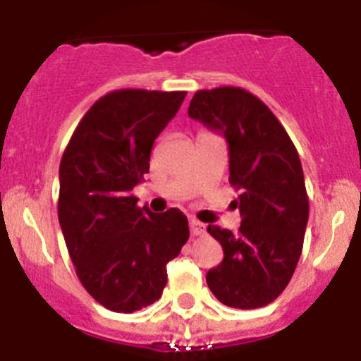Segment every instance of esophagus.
I'll return each instance as SVG.
<instances>
[{"instance_id": "esophagus-1", "label": "esophagus", "mask_w": 361, "mask_h": 361, "mask_svg": "<svg viewBox=\"0 0 361 361\" xmlns=\"http://www.w3.org/2000/svg\"><path fill=\"white\" fill-rule=\"evenodd\" d=\"M190 231L193 237H200V235H204V233H206V226H204L202 222H199V220L191 219L190 220Z\"/></svg>"}]
</instances>
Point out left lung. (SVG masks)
<instances>
[{"instance_id": "obj_1", "label": "left lung", "mask_w": 361, "mask_h": 361, "mask_svg": "<svg viewBox=\"0 0 361 361\" xmlns=\"http://www.w3.org/2000/svg\"><path fill=\"white\" fill-rule=\"evenodd\" d=\"M188 116L226 137L238 191L231 204L242 216L237 235L208 226L224 250L208 288L229 307H264L288 288L304 247L309 199L298 152L275 114L238 86L195 92Z\"/></svg>"}]
</instances>
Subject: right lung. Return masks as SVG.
<instances>
[{
	"label": "right lung",
	"instance_id": "1",
	"mask_svg": "<svg viewBox=\"0 0 361 361\" xmlns=\"http://www.w3.org/2000/svg\"><path fill=\"white\" fill-rule=\"evenodd\" d=\"M186 92L124 88L97 99L59 164L57 215L82 288L103 307L133 312L161 298L166 264L190 238L188 219L152 213L132 190L149 170L153 141Z\"/></svg>",
	"mask_w": 361,
	"mask_h": 361
}]
</instances>
